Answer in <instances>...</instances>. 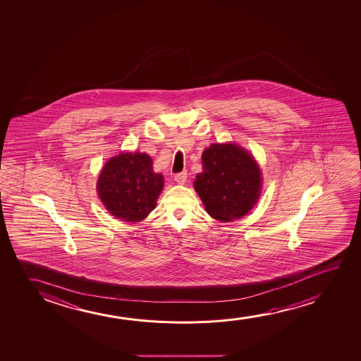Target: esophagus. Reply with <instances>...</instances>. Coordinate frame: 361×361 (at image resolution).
<instances>
[{
    "instance_id": "esophagus-1",
    "label": "esophagus",
    "mask_w": 361,
    "mask_h": 361,
    "mask_svg": "<svg viewBox=\"0 0 361 361\" xmlns=\"http://www.w3.org/2000/svg\"><path fill=\"white\" fill-rule=\"evenodd\" d=\"M186 178H188V173L186 171H181V173L175 175V181L180 183V185L186 183Z\"/></svg>"
}]
</instances>
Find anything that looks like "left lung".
<instances>
[{
    "mask_svg": "<svg viewBox=\"0 0 361 361\" xmlns=\"http://www.w3.org/2000/svg\"><path fill=\"white\" fill-rule=\"evenodd\" d=\"M202 173L193 186L208 214L222 222L244 217L260 197L262 171L237 144H212L202 154Z\"/></svg>",
    "mask_w": 361,
    "mask_h": 361,
    "instance_id": "left-lung-1",
    "label": "left lung"
}]
</instances>
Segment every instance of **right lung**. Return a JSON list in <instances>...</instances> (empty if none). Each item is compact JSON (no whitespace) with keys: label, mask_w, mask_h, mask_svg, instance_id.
I'll return each mask as SVG.
<instances>
[{"label":"right lung","mask_w":361,"mask_h":361,"mask_svg":"<svg viewBox=\"0 0 361 361\" xmlns=\"http://www.w3.org/2000/svg\"><path fill=\"white\" fill-rule=\"evenodd\" d=\"M163 188V175L154 173L153 160L145 153H121L109 159L97 180L104 207L126 222L147 218Z\"/></svg>","instance_id":"add662e5"}]
</instances>
